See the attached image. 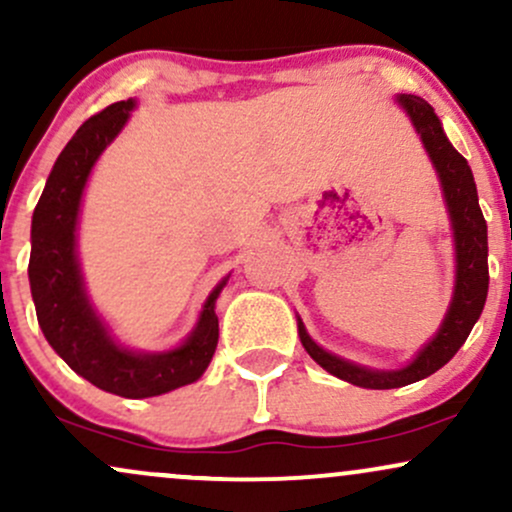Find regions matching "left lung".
Masks as SVG:
<instances>
[{
  "label": "left lung",
  "mask_w": 512,
  "mask_h": 512,
  "mask_svg": "<svg viewBox=\"0 0 512 512\" xmlns=\"http://www.w3.org/2000/svg\"><path fill=\"white\" fill-rule=\"evenodd\" d=\"M399 105L407 110L411 125L419 132L428 156L443 185V197L448 204V214L452 221V236H455V291L448 313L436 337L416 354L411 363L397 370H373L366 366L344 361V358L330 354L322 346H317L310 334L305 332L301 317H298V337L315 363H320L327 373L337 375L346 383L368 387V390H392L424 380L428 375L443 368L452 356L467 342L469 332L477 325L481 310H484L486 293H489V238H486V221L479 209L477 185H474L472 168L467 166V158L455 149L445 137L440 127L438 115L424 98L399 93Z\"/></svg>",
  "instance_id": "left-lung-1"
}]
</instances>
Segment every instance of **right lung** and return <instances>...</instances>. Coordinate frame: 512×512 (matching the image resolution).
I'll list each match as a JSON object with an SVG mask.
<instances>
[{"label":"right lung","mask_w":512,"mask_h":512,"mask_svg":"<svg viewBox=\"0 0 512 512\" xmlns=\"http://www.w3.org/2000/svg\"><path fill=\"white\" fill-rule=\"evenodd\" d=\"M132 108L129 98L88 117L57 156L33 211L28 279L40 330L67 366L105 392L144 399L202 378L219 344L214 308L228 276L209 293L190 337L178 349L158 354H137L117 344L88 303L76 257L81 195L98 156L125 127Z\"/></svg>","instance_id":"right-lung-1"}]
</instances>
